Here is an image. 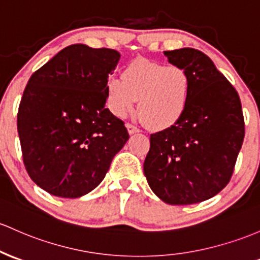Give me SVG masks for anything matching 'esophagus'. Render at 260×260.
<instances>
[{
    "label": "esophagus",
    "mask_w": 260,
    "mask_h": 260,
    "mask_svg": "<svg viewBox=\"0 0 260 260\" xmlns=\"http://www.w3.org/2000/svg\"><path fill=\"white\" fill-rule=\"evenodd\" d=\"M125 127H127L128 133H129V135H135V133H138L139 132L138 128H137L136 125H133V124H131V123H128L127 125H125Z\"/></svg>",
    "instance_id": "34e87169"
}]
</instances>
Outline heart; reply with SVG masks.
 Segmentation results:
<instances>
[{"label":"heart","instance_id":"obj_1","mask_svg":"<svg viewBox=\"0 0 260 260\" xmlns=\"http://www.w3.org/2000/svg\"><path fill=\"white\" fill-rule=\"evenodd\" d=\"M121 79L106 82V104L113 116L133 112L139 100V115L155 129L172 127L184 115L190 99V79L179 65H162L135 59L122 70Z\"/></svg>","mask_w":260,"mask_h":260}]
</instances>
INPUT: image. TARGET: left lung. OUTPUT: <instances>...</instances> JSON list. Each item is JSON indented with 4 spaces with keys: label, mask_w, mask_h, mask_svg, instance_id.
Returning <instances> with one entry per match:
<instances>
[{
    "label": "left lung",
    "mask_w": 260,
    "mask_h": 260,
    "mask_svg": "<svg viewBox=\"0 0 260 260\" xmlns=\"http://www.w3.org/2000/svg\"><path fill=\"white\" fill-rule=\"evenodd\" d=\"M190 79V99L175 124L150 135L144 175L153 192L169 205H191L226 187L244 138L236 88L206 54L192 48L164 51Z\"/></svg>",
    "instance_id": "obj_1"
}]
</instances>
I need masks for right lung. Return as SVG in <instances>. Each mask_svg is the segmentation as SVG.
<instances>
[{"label": "right lung", "mask_w": 260, "mask_h": 260, "mask_svg": "<svg viewBox=\"0 0 260 260\" xmlns=\"http://www.w3.org/2000/svg\"><path fill=\"white\" fill-rule=\"evenodd\" d=\"M119 58L117 50L73 44L28 80L17 115L23 161L51 195L76 199L92 191L129 138L105 107Z\"/></svg>", "instance_id": "1"}]
</instances>
